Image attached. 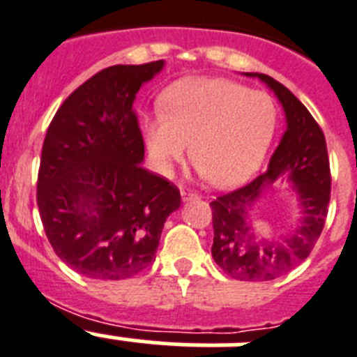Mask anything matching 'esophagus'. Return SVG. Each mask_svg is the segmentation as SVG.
Masks as SVG:
<instances>
[{
    "label": "esophagus",
    "mask_w": 357,
    "mask_h": 357,
    "mask_svg": "<svg viewBox=\"0 0 357 357\" xmlns=\"http://www.w3.org/2000/svg\"><path fill=\"white\" fill-rule=\"evenodd\" d=\"M192 197H197V194L194 190H188V188L181 187V199L183 202H188V199H192Z\"/></svg>",
    "instance_id": "obj_1"
}]
</instances>
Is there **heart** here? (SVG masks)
I'll return each instance as SVG.
<instances>
[{
  "mask_svg": "<svg viewBox=\"0 0 357 357\" xmlns=\"http://www.w3.org/2000/svg\"><path fill=\"white\" fill-rule=\"evenodd\" d=\"M163 114L146 119L143 134L158 169L169 172L185 158L218 188H234L256 174L278 123L266 92L218 77H192L165 92Z\"/></svg>",
  "mask_w": 357,
  "mask_h": 357,
  "instance_id": "b5f03b06",
  "label": "heart"
}]
</instances>
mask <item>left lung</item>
Returning <instances> with one entry per match:
<instances>
[{
    "label": "left lung",
    "mask_w": 357,
    "mask_h": 357,
    "mask_svg": "<svg viewBox=\"0 0 357 357\" xmlns=\"http://www.w3.org/2000/svg\"><path fill=\"white\" fill-rule=\"evenodd\" d=\"M245 76L257 77L274 92L285 112L287 130L265 174L211 203L212 257L234 280L271 281L303 261L321 234L331 202V167L325 136L307 107L274 77L257 72ZM280 177L293 185L302 215L289 235L263 238L253 229V211Z\"/></svg>",
    "instance_id": "1"
}]
</instances>
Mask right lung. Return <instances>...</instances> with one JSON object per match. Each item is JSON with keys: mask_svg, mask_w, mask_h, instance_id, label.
<instances>
[{"mask_svg": "<svg viewBox=\"0 0 357 357\" xmlns=\"http://www.w3.org/2000/svg\"><path fill=\"white\" fill-rule=\"evenodd\" d=\"M165 61L103 68L68 96L50 121L38 174V208L54 252L77 274L118 281L155 259L179 190L143 169L134 112L143 83Z\"/></svg>", "mask_w": 357, "mask_h": 357, "instance_id": "right-lung-1", "label": "right lung"}]
</instances>
